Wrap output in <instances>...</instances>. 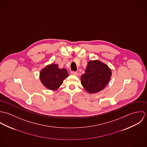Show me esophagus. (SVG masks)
Wrapping results in <instances>:
<instances>
[{
    "label": "esophagus",
    "mask_w": 147,
    "mask_h": 147,
    "mask_svg": "<svg viewBox=\"0 0 147 147\" xmlns=\"http://www.w3.org/2000/svg\"><path fill=\"white\" fill-rule=\"evenodd\" d=\"M71 74L75 75V76H78V73L77 72H75V71H71Z\"/></svg>",
    "instance_id": "obj_1"
}]
</instances>
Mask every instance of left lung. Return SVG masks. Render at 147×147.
<instances>
[{"label": "left lung", "instance_id": "left-lung-1", "mask_svg": "<svg viewBox=\"0 0 147 147\" xmlns=\"http://www.w3.org/2000/svg\"><path fill=\"white\" fill-rule=\"evenodd\" d=\"M111 76V69L106 64L98 60L91 61L81 76V83L88 93H95L104 89Z\"/></svg>", "mask_w": 147, "mask_h": 147}]
</instances>
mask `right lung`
I'll return each instance as SVG.
<instances>
[{
	"label": "right lung",
	"mask_w": 147,
	"mask_h": 147,
	"mask_svg": "<svg viewBox=\"0 0 147 147\" xmlns=\"http://www.w3.org/2000/svg\"><path fill=\"white\" fill-rule=\"evenodd\" d=\"M69 75L65 68H59L58 64H51L43 68L40 74V79L43 85L52 90L57 89Z\"/></svg>",
	"instance_id": "1"
}]
</instances>
